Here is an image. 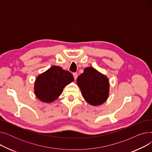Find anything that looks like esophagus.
<instances>
[{"mask_svg": "<svg viewBox=\"0 0 152 152\" xmlns=\"http://www.w3.org/2000/svg\"><path fill=\"white\" fill-rule=\"evenodd\" d=\"M73 77H74L75 79L76 80V79L77 77V74L76 73H73Z\"/></svg>", "mask_w": 152, "mask_h": 152, "instance_id": "obj_1", "label": "esophagus"}]
</instances>
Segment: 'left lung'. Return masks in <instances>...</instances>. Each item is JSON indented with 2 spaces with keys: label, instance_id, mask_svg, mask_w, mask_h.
Listing matches in <instances>:
<instances>
[{
  "label": "left lung",
  "instance_id": "1",
  "mask_svg": "<svg viewBox=\"0 0 152 152\" xmlns=\"http://www.w3.org/2000/svg\"><path fill=\"white\" fill-rule=\"evenodd\" d=\"M83 97L93 106L102 105L108 99L110 84L108 77L92 67H87L77 79Z\"/></svg>",
  "mask_w": 152,
  "mask_h": 152
}]
</instances>
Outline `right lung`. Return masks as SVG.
Segmentation results:
<instances>
[{
	"mask_svg": "<svg viewBox=\"0 0 152 152\" xmlns=\"http://www.w3.org/2000/svg\"><path fill=\"white\" fill-rule=\"evenodd\" d=\"M73 81V76L70 72L53 66L37 77L34 93L40 100L50 103L60 96L64 87Z\"/></svg>",
	"mask_w": 152,
	"mask_h": 152,
	"instance_id": "right-lung-1",
	"label": "right lung"
}]
</instances>
